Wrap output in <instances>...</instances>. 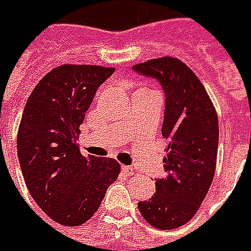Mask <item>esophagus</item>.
Instances as JSON below:
<instances>
[{
	"label": "esophagus",
	"instance_id": "1",
	"mask_svg": "<svg viewBox=\"0 0 251 251\" xmlns=\"http://www.w3.org/2000/svg\"><path fill=\"white\" fill-rule=\"evenodd\" d=\"M122 173L126 176H132L133 175V169L129 167V166H122Z\"/></svg>",
	"mask_w": 251,
	"mask_h": 251
}]
</instances>
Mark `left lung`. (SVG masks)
Masks as SVG:
<instances>
[{
  "mask_svg": "<svg viewBox=\"0 0 251 251\" xmlns=\"http://www.w3.org/2000/svg\"><path fill=\"white\" fill-rule=\"evenodd\" d=\"M132 70L161 84L166 94L161 133L169 142L166 176L155 180V193L138 202V209L148 224L173 229L193 218L214 180L218 116L199 78L180 59L163 56Z\"/></svg>",
  "mask_w": 251,
  "mask_h": 251,
  "instance_id": "obj_1",
  "label": "left lung"
}]
</instances>
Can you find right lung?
<instances>
[{
    "label": "right lung",
    "instance_id": "1",
    "mask_svg": "<svg viewBox=\"0 0 251 251\" xmlns=\"http://www.w3.org/2000/svg\"><path fill=\"white\" fill-rule=\"evenodd\" d=\"M115 73L99 65H61L43 76L25 103L17 154L33 201L58 224L76 226L99 209L121 164L84 157L79 125L97 88Z\"/></svg>",
    "mask_w": 251,
    "mask_h": 251
}]
</instances>
